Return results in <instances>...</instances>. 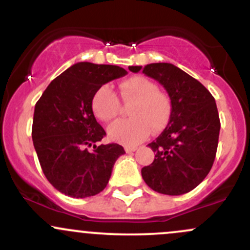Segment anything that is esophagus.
Here are the masks:
<instances>
[{"label":"esophagus","mask_w":250,"mask_h":250,"mask_svg":"<svg viewBox=\"0 0 250 250\" xmlns=\"http://www.w3.org/2000/svg\"><path fill=\"white\" fill-rule=\"evenodd\" d=\"M136 149H137L136 147H130V146H125V153H131V151H135Z\"/></svg>","instance_id":"esophagus-1"}]
</instances>
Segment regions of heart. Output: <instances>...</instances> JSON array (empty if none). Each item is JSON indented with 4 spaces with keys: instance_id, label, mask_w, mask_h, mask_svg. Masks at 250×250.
Here are the masks:
<instances>
[{
    "instance_id": "1",
    "label": "heart",
    "mask_w": 250,
    "mask_h": 250,
    "mask_svg": "<svg viewBox=\"0 0 250 250\" xmlns=\"http://www.w3.org/2000/svg\"><path fill=\"white\" fill-rule=\"evenodd\" d=\"M120 93L123 101L134 103L129 109L130 119L117 120L109 125L111 141L125 146L139 145L150 130L157 134L167 127L173 104L168 94L160 91L156 83L145 76H131L120 83ZM91 108L97 119L109 122L119 114L120 101L113 89L104 84L94 94Z\"/></svg>"
}]
</instances>
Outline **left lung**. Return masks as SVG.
Segmentation results:
<instances>
[{"instance_id":"left-lung-1","label":"left lung","mask_w":250,"mask_h":250,"mask_svg":"<svg viewBox=\"0 0 250 250\" xmlns=\"http://www.w3.org/2000/svg\"><path fill=\"white\" fill-rule=\"evenodd\" d=\"M129 70H142L156 80L173 104L168 125L148 145L155 159L142 168L143 180L160 194L193 190L210 171L216 155L221 123L215 99L205 85L171 63L131 65Z\"/></svg>"}]
</instances>
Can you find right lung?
Wrapping results in <instances>:
<instances>
[{"instance_id": "1", "label": "right lung", "mask_w": 250, "mask_h": 250, "mask_svg": "<svg viewBox=\"0 0 250 250\" xmlns=\"http://www.w3.org/2000/svg\"><path fill=\"white\" fill-rule=\"evenodd\" d=\"M125 74L117 65L79 62L54 79L36 102L34 147L43 174L62 194L83 199L101 193L125 153L117 143L96 146L105 131L91 108L97 89Z\"/></svg>"}]
</instances>
